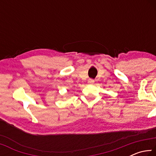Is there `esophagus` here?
<instances>
[{"label":"esophagus","instance_id":"obj_1","mask_svg":"<svg viewBox=\"0 0 156 156\" xmlns=\"http://www.w3.org/2000/svg\"><path fill=\"white\" fill-rule=\"evenodd\" d=\"M94 83V80H93V79H89L88 80V84H92Z\"/></svg>","mask_w":156,"mask_h":156}]
</instances>
